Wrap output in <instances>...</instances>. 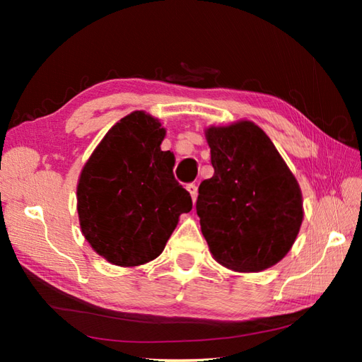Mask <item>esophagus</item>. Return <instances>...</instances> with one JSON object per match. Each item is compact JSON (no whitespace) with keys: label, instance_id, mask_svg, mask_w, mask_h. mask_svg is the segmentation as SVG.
Returning <instances> with one entry per match:
<instances>
[{"label":"esophagus","instance_id":"34e87169","mask_svg":"<svg viewBox=\"0 0 362 362\" xmlns=\"http://www.w3.org/2000/svg\"><path fill=\"white\" fill-rule=\"evenodd\" d=\"M187 189H188V193L192 194V199L196 201V198H198V187H196L194 183H188Z\"/></svg>","mask_w":362,"mask_h":362}]
</instances>
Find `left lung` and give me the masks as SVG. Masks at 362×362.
<instances>
[{
    "label": "left lung",
    "instance_id": "obj_1",
    "mask_svg": "<svg viewBox=\"0 0 362 362\" xmlns=\"http://www.w3.org/2000/svg\"><path fill=\"white\" fill-rule=\"evenodd\" d=\"M214 175L198 189L196 214L218 263L262 272L289 252L303 220L298 183L259 126L209 127Z\"/></svg>",
    "mask_w": 362,
    "mask_h": 362
}]
</instances>
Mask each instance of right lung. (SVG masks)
<instances>
[{
	"label": "right lung",
	"mask_w": 362,
	"mask_h": 362,
	"mask_svg": "<svg viewBox=\"0 0 362 362\" xmlns=\"http://www.w3.org/2000/svg\"><path fill=\"white\" fill-rule=\"evenodd\" d=\"M166 131L134 112L107 132L78 183L81 231L97 254L137 267L163 252L192 196L175 180L174 155L161 150Z\"/></svg>",
	"instance_id": "right-lung-1"
}]
</instances>
